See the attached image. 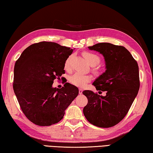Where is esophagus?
I'll return each instance as SVG.
<instances>
[{
  "mask_svg": "<svg viewBox=\"0 0 153 153\" xmlns=\"http://www.w3.org/2000/svg\"><path fill=\"white\" fill-rule=\"evenodd\" d=\"M82 92H83V90L82 88H79V94H82Z\"/></svg>",
  "mask_w": 153,
  "mask_h": 153,
  "instance_id": "1",
  "label": "esophagus"
}]
</instances>
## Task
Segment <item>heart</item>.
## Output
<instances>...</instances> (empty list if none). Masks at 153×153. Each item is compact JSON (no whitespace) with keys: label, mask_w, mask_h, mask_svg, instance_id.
I'll return each instance as SVG.
<instances>
[{"label":"heart","mask_w":153,"mask_h":153,"mask_svg":"<svg viewBox=\"0 0 153 153\" xmlns=\"http://www.w3.org/2000/svg\"><path fill=\"white\" fill-rule=\"evenodd\" d=\"M84 58L86 59L90 65L96 66L99 63L100 57L94 53L90 52H84L83 53ZM71 59V56H69L65 63V69L66 70H69L70 69V62ZM92 79V76L88 74H83L79 72H76L69 77V82L71 84L78 87H84L88 83L90 82Z\"/></svg>","instance_id":"obj_1"}]
</instances>
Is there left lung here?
Here are the masks:
<instances>
[{"label":"left lung","instance_id":"obj_1","mask_svg":"<svg viewBox=\"0 0 153 153\" xmlns=\"http://www.w3.org/2000/svg\"><path fill=\"white\" fill-rule=\"evenodd\" d=\"M88 48L104 56L106 70L92 84L99 92L105 91L106 95L103 97L91 90H84L82 93L88 98V104L83 113L92 125L110 128L125 117L138 94V65L131 53L122 46L102 42Z\"/></svg>","mask_w":153,"mask_h":153}]
</instances>
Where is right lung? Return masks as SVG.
<instances>
[{
  "mask_svg": "<svg viewBox=\"0 0 153 153\" xmlns=\"http://www.w3.org/2000/svg\"><path fill=\"white\" fill-rule=\"evenodd\" d=\"M72 52L44 41L28 46L15 62L14 92L25 115L36 125L58 123L78 95V88L68 82L61 88L53 87L54 79L65 74V63Z\"/></svg>",
  "mask_w": 153,
  "mask_h": 153,
  "instance_id": "obj_1",
  "label": "right lung"
}]
</instances>
